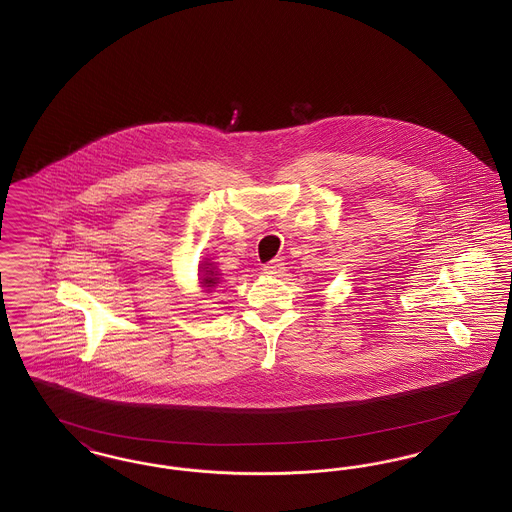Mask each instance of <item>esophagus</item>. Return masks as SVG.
<instances>
[{
    "mask_svg": "<svg viewBox=\"0 0 512 512\" xmlns=\"http://www.w3.org/2000/svg\"><path fill=\"white\" fill-rule=\"evenodd\" d=\"M284 263L280 261V259H274V261H270L267 263L263 270H265V274H270V276H282L284 274Z\"/></svg>",
    "mask_w": 512,
    "mask_h": 512,
    "instance_id": "obj_1",
    "label": "esophagus"
}]
</instances>
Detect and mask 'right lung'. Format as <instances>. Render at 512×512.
Masks as SVG:
<instances>
[{"label": "right lung", "mask_w": 512, "mask_h": 512, "mask_svg": "<svg viewBox=\"0 0 512 512\" xmlns=\"http://www.w3.org/2000/svg\"><path fill=\"white\" fill-rule=\"evenodd\" d=\"M220 274L213 263H203L201 265V286L207 292H213L219 286Z\"/></svg>", "instance_id": "right-lung-1"}]
</instances>
